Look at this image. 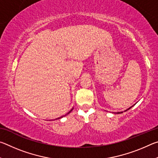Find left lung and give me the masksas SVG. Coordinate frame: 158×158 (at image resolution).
<instances>
[{
  "mask_svg": "<svg viewBox=\"0 0 158 158\" xmlns=\"http://www.w3.org/2000/svg\"><path fill=\"white\" fill-rule=\"evenodd\" d=\"M131 107H132V106H131ZM131 107H130V108H129V109H127V110H126V111H127V110H128V109H130V108H131ZM118 114H119V113H123V111H121V112H118Z\"/></svg>",
  "mask_w": 158,
  "mask_h": 158,
  "instance_id": "1",
  "label": "left lung"
}]
</instances>
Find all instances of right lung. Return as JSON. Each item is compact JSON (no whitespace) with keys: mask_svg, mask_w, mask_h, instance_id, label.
Wrapping results in <instances>:
<instances>
[{"mask_svg":"<svg viewBox=\"0 0 158 158\" xmlns=\"http://www.w3.org/2000/svg\"><path fill=\"white\" fill-rule=\"evenodd\" d=\"M73 109H71V110H70V111H69L68 112V114H69V113H70V112H71L72 111H73ZM67 114H66V115H67ZM66 115H65V116H66ZM61 116V117H60V118H63V116ZM58 118H57V119H58Z\"/></svg>","mask_w":158,"mask_h":158,"instance_id":"right-lung-1","label":"right lung"}]
</instances>
